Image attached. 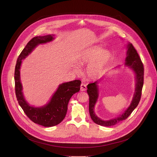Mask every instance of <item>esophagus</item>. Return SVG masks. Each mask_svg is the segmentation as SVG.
<instances>
[{"label": "esophagus", "instance_id": "34e87169", "mask_svg": "<svg viewBox=\"0 0 157 157\" xmlns=\"http://www.w3.org/2000/svg\"><path fill=\"white\" fill-rule=\"evenodd\" d=\"M86 84H83V83H82L81 84V87H80V89H81V91H85L86 90Z\"/></svg>", "mask_w": 157, "mask_h": 157}]
</instances>
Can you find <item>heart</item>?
<instances>
[{"label": "heart", "mask_w": 157, "mask_h": 157, "mask_svg": "<svg viewBox=\"0 0 157 157\" xmlns=\"http://www.w3.org/2000/svg\"><path fill=\"white\" fill-rule=\"evenodd\" d=\"M111 53L109 51H104L99 47L92 48L86 51L82 55L79 64L81 66L88 65L86 74L91 79L98 78L103 72L111 58ZM74 70L79 73L81 71L78 66H75Z\"/></svg>", "instance_id": "b5f03b06"}]
</instances>
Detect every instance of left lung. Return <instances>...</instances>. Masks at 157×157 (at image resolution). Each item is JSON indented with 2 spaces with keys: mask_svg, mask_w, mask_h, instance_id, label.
Segmentation results:
<instances>
[{
  "mask_svg": "<svg viewBox=\"0 0 157 157\" xmlns=\"http://www.w3.org/2000/svg\"><path fill=\"white\" fill-rule=\"evenodd\" d=\"M127 48L128 50L127 52L125 65L132 68L136 75V87L135 91L136 93L134 94V96L130 105L122 115H120L119 117L109 121H102L94 113V109L98 98V87L97 84L98 82L96 81L93 83H90L87 86V93L89 97V114H90L91 119L93 121V122L99 125L110 127L124 120H125L131 114L133 110L137 107L140 102L144 85V65L138 53L137 52V50L133 47L132 43L128 44Z\"/></svg>",
  "mask_w": 157,
  "mask_h": 157,
  "instance_id": "1",
  "label": "left lung"
}]
</instances>
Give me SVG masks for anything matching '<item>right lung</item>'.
Returning <instances> with one entry per match:
<instances>
[{
  "instance_id": "right-lung-1",
  "label": "right lung",
  "mask_w": 157,
  "mask_h": 157,
  "mask_svg": "<svg viewBox=\"0 0 157 157\" xmlns=\"http://www.w3.org/2000/svg\"><path fill=\"white\" fill-rule=\"evenodd\" d=\"M53 40V36L48 35L35 36L29 41L18 57L14 73L15 94L19 105L32 121L47 127L56 125L64 119L70 99L74 94L79 91L81 81L74 80L60 84L47 105L41 107H34L30 106L24 98L20 79V68L21 60L25 58L38 44Z\"/></svg>"
}]
</instances>
